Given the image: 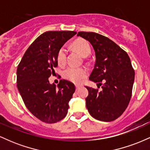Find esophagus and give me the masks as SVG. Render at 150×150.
<instances>
[{"label": "esophagus", "instance_id": "esophagus-1", "mask_svg": "<svg viewBox=\"0 0 150 150\" xmlns=\"http://www.w3.org/2000/svg\"><path fill=\"white\" fill-rule=\"evenodd\" d=\"M75 87H76V90H78V89H80V85H75Z\"/></svg>", "mask_w": 150, "mask_h": 150}]
</instances>
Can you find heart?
<instances>
[{"mask_svg": "<svg viewBox=\"0 0 150 150\" xmlns=\"http://www.w3.org/2000/svg\"><path fill=\"white\" fill-rule=\"evenodd\" d=\"M73 46L75 49L83 57H87L91 53V48L89 43L84 39H77L74 42ZM67 49L62 47L60 49L57 55V61L59 65H64L66 62ZM87 70L85 68H77L70 66L65 70L64 76L66 79L73 82H80L86 77Z\"/></svg>", "mask_w": 150, "mask_h": 150, "instance_id": "b5f03b06", "label": "heart"}]
</instances>
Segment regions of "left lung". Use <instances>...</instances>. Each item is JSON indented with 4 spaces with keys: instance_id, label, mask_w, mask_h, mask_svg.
<instances>
[{
    "instance_id": "1",
    "label": "left lung",
    "mask_w": 150,
    "mask_h": 150,
    "mask_svg": "<svg viewBox=\"0 0 150 150\" xmlns=\"http://www.w3.org/2000/svg\"><path fill=\"white\" fill-rule=\"evenodd\" d=\"M90 43L96 61L89 80L101 85L102 90L85 86L89 92L86 106L93 118L101 121L116 120L126 109L135 79L128 53L108 38L94 32L77 34ZM103 82V85L101 82Z\"/></svg>"
}]
</instances>
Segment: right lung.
Returning <instances> with one entry per match:
<instances>
[{"mask_svg":"<svg viewBox=\"0 0 150 150\" xmlns=\"http://www.w3.org/2000/svg\"><path fill=\"white\" fill-rule=\"evenodd\" d=\"M76 34L49 31L41 34L26 51L17 69V86L26 107L45 123H56L68 113L75 85L61 80L56 86L50 84L49 77L58 65V51Z\"/></svg>","mask_w":150,"mask_h":150,"instance_id":"obj_1","label":"right lung"}]
</instances>
